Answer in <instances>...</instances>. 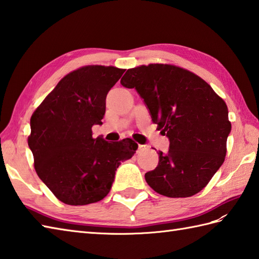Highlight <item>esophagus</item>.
Wrapping results in <instances>:
<instances>
[{"label":"esophagus","instance_id":"1","mask_svg":"<svg viewBox=\"0 0 259 259\" xmlns=\"http://www.w3.org/2000/svg\"><path fill=\"white\" fill-rule=\"evenodd\" d=\"M148 149V146L146 145H139V150L140 151H144V150H147Z\"/></svg>","mask_w":259,"mask_h":259}]
</instances>
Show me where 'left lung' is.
Returning <instances> with one entry per match:
<instances>
[{
    "label": "left lung",
    "instance_id": "obj_1",
    "mask_svg": "<svg viewBox=\"0 0 259 259\" xmlns=\"http://www.w3.org/2000/svg\"><path fill=\"white\" fill-rule=\"evenodd\" d=\"M121 84L144 99L152 121L168 137L147 184L170 198L198 194L221 168L232 130L228 108L200 76L172 64L152 63L126 70Z\"/></svg>",
    "mask_w": 259,
    "mask_h": 259
}]
</instances>
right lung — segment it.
<instances>
[{"label": "right lung", "mask_w": 259, "mask_h": 259, "mask_svg": "<svg viewBox=\"0 0 259 259\" xmlns=\"http://www.w3.org/2000/svg\"><path fill=\"white\" fill-rule=\"evenodd\" d=\"M124 69L85 65L59 81L31 117L27 138L38 177L60 201L83 206L100 201L121 161L138 145L125 138L108 142L92 137L102 124L106 98Z\"/></svg>", "instance_id": "obj_1"}]
</instances>
